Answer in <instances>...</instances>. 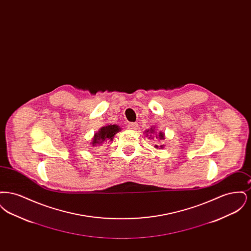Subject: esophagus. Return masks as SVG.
<instances>
[{
  "label": "esophagus",
  "mask_w": 251,
  "mask_h": 251,
  "mask_svg": "<svg viewBox=\"0 0 251 251\" xmlns=\"http://www.w3.org/2000/svg\"><path fill=\"white\" fill-rule=\"evenodd\" d=\"M128 129H130V130H136L137 129V127H138V124L137 123H135V122H131V123H129L128 124Z\"/></svg>",
  "instance_id": "34e87169"
}]
</instances>
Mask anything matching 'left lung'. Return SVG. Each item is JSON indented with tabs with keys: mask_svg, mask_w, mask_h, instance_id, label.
Returning <instances> with one entry per match:
<instances>
[{
	"mask_svg": "<svg viewBox=\"0 0 251 251\" xmlns=\"http://www.w3.org/2000/svg\"><path fill=\"white\" fill-rule=\"evenodd\" d=\"M147 131V132H150V135H151V133L154 131V129H152V128H151V130H148V131ZM146 134H147V136L149 135V133H146ZM151 137H152V135H151ZM151 137H149V138H151ZM156 137H159V139H164V138H165V134H164L163 132H161V131H160V132H159V135H156ZM155 148L156 149H159V147H158L157 145H155ZM160 148H163V145H162V146H160Z\"/></svg>",
	"mask_w": 251,
	"mask_h": 251,
	"instance_id": "left-lung-1",
	"label": "left lung"
}]
</instances>
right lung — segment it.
I'll list each match as a JSON object with an SVG mask.
<instances>
[{"label":"right lung","instance_id":"1","mask_svg":"<svg viewBox=\"0 0 251 251\" xmlns=\"http://www.w3.org/2000/svg\"><path fill=\"white\" fill-rule=\"evenodd\" d=\"M120 131V127L118 125H107L104 127H101L100 131L96 132L93 140H92V146H97L105 142V141H112L115 134Z\"/></svg>","mask_w":251,"mask_h":251}]
</instances>
